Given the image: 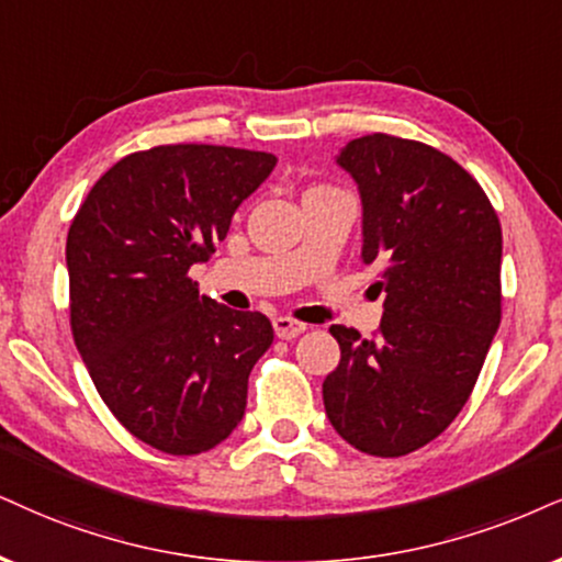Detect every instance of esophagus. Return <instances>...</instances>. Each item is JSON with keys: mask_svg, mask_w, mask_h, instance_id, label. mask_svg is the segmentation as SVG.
Segmentation results:
<instances>
[{"mask_svg": "<svg viewBox=\"0 0 562 562\" xmlns=\"http://www.w3.org/2000/svg\"><path fill=\"white\" fill-rule=\"evenodd\" d=\"M273 330H276V336H279V338H286V341H292V338H296L300 334H304V330H307V325L300 323V321H292V317H286V315H279V317H273Z\"/></svg>", "mask_w": 562, "mask_h": 562, "instance_id": "obj_1", "label": "esophagus"}]
</instances>
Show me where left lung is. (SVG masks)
<instances>
[{
  "instance_id": "obj_1",
  "label": "left lung",
  "mask_w": 562,
  "mask_h": 562,
  "mask_svg": "<svg viewBox=\"0 0 562 562\" xmlns=\"http://www.w3.org/2000/svg\"><path fill=\"white\" fill-rule=\"evenodd\" d=\"M336 164L362 198V260L385 292L378 334L330 325L341 362L323 383L330 425L396 459L459 417L501 325V221L480 182L425 143L364 135Z\"/></svg>"
}]
</instances>
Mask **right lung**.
<instances>
[{"label":"right lung","instance_id":"right-lung-1","mask_svg":"<svg viewBox=\"0 0 562 562\" xmlns=\"http://www.w3.org/2000/svg\"><path fill=\"white\" fill-rule=\"evenodd\" d=\"M273 154L158 145L103 175L67 234L69 325L103 404L171 456L224 442L245 417L247 378L273 344L260 313L200 296L190 268L226 239Z\"/></svg>","mask_w":562,"mask_h":562}]
</instances>
